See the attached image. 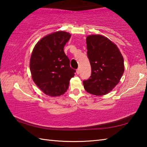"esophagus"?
<instances>
[{
	"instance_id": "esophagus-1",
	"label": "esophagus",
	"mask_w": 147,
	"mask_h": 147,
	"mask_svg": "<svg viewBox=\"0 0 147 147\" xmlns=\"http://www.w3.org/2000/svg\"><path fill=\"white\" fill-rule=\"evenodd\" d=\"M79 73H80V69H77V70H76V74H79Z\"/></svg>"
}]
</instances>
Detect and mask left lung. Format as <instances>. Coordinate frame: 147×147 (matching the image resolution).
Returning a JSON list of instances; mask_svg holds the SVG:
<instances>
[{"label":"left lung","instance_id":"left-lung-1","mask_svg":"<svg viewBox=\"0 0 147 147\" xmlns=\"http://www.w3.org/2000/svg\"><path fill=\"white\" fill-rule=\"evenodd\" d=\"M91 74L83 81L84 89L96 96L108 94L119 82L124 71V59L115 44L102 35L86 38Z\"/></svg>","mask_w":147,"mask_h":147}]
</instances>
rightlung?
<instances>
[{
    "mask_svg": "<svg viewBox=\"0 0 147 147\" xmlns=\"http://www.w3.org/2000/svg\"><path fill=\"white\" fill-rule=\"evenodd\" d=\"M71 36L66 32H54L39 41L32 51L30 61L32 79L49 96L64 94L74 76L76 71L70 67V60L63 51Z\"/></svg>",
    "mask_w": 147,
    "mask_h": 147,
    "instance_id": "obj_1",
    "label": "right lung"
}]
</instances>
